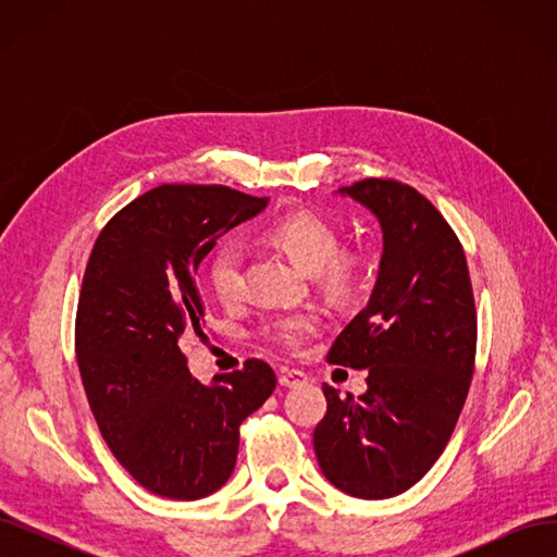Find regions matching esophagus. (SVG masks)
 Wrapping results in <instances>:
<instances>
[{"instance_id": "1", "label": "esophagus", "mask_w": 557, "mask_h": 557, "mask_svg": "<svg viewBox=\"0 0 557 557\" xmlns=\"http://www.w3.org/2000/svg\"><path fill=\"white\" fill-rule=\"evenodd\" d=\"M309 379L305 372H299V369H283L278 374V383L283 387H297V385H305Z\"/></svg>"}]
</instances>
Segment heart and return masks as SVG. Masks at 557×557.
<instances>
[{
	"label": "heart",
	"mask_w": 557,
	"mask_h": 557,
	"mask_svg": "<svg viewBox=\"0 0 557 557\" xmlns=\"http://www.w3.org/2000/svg\"><path fill=\"white\" fill-rule=\"evenodd\" d=\"M262 237L295 264L313 272L315 283L332 297L350 295L364 274V252L339 244V230L318 211L293 209L283 213L264 227ZM205 276L221 305H234L242 297V248L230 239L218 244L209 252ZM320 325L323 318L313 311L281 313L267 320L264 334L281 348L301 350Z\"/></svg>",
	"instance_id": "obj_1"
}]
</instances>
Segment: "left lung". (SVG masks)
I'll return each mask as SVG.
<instances>
[{
    "label": "left lung",
    "instance_id": "1",
    "mask_svg": "<svg viewBox=\"0 0 557 557\" xmlns=\"http://www.w3.org/2000/svg\"><path fill=\"white\" fill-rule=\"evenodd\" d=\"M383 227L369 305L336 336L330 364L369 369L367 393L323 385L327 411L313 430L325 479L360 499L409 491L440 460L474 376L476 305L458 234L428 197L397 178L344 190Z\"/></svg>",
    "mask_w": 557,
    "mask_h": 557
}]
</instances>
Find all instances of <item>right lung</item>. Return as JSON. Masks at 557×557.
Listing matches in <instances>:
<instances>
[{
  "instance_id": "right-lung-1",
  "label": "right lung",
  "mask_w": 557,
  "mask_h": 557,
  "mask_svg": "<svg viewBox=\"0 0 557 557\" xmlns=\"http://www.w3.org/2000/svg\"><path fill=\"white\" fill-rule=\"evenodd\" d=\"M227 185L164 183L99 232L76 309V360L92 416L115 460L148 493L193 502L221 487L239 428L274 393L264 360L205 385L178 342L205 334L197 269L215 239L267 207Z\"/></svg>"
}]
</instances>
